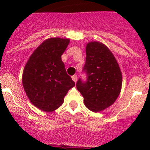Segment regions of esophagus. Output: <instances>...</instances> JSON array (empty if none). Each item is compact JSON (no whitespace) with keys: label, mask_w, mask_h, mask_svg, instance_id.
<instances>
[{"label":"esophagus","mask_w":150,"mask_h":150,"mask_svg":"<svg viewBox=\"0 0 150 150\" xmlns=\"http://www.w3.org/2000/svg\"><path fill=\"white\" fill-rule=\"evenodd\" d=\"M72 79L74 80V83H76V81H77V76H76V75H74V76H72Z\"/></svg>","instance_id":"obj_1"}]
</instances>
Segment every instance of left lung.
I'll return each mask as SVG.
<instances>
[{"label": "left lung", "instance_id": "8db88e82", "mask_svg": "<svg viewBox=\"0 0 150 150\" xmlns=\"http://www.w3.org/2000/svg\"><path fill=\"white\" fill-rule=\"evenodd\" d=\"M86 59L83 67L87 81L80 79L76 88L84 98V104L89 110L100 112L110 107L120 95L122 84L120 67L112 52L98 41L86 44Z\"/></svg>", "mask_w": 150, "mask_h": 150}]
</instances>
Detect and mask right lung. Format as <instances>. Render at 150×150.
Segmentation results:
<instances>
[{"label": "right lung", "mask_w": 150, "mask_h": 150, "mask_svg": "<svg viewBox=\"0 0 150 150\" xmlns=\"http://www.w3.org/2000/svg\"><path fill=\"white\" fill-rule=\"evenodd\" d=\"M70 43L67 38L46 40L34 51L24 67L22 85L30 103L44 112L62 105L75 83L66 72L62 55Z\"/></svg>", "instance_id": "obj_1"}]
</instances>
